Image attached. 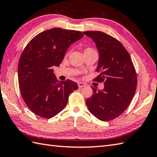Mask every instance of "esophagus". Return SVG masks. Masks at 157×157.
<instances>
[{
	"label": "esophagus",
	"instance_id": "34e87169",
	"mask_svg": "<svg viewBox=\"0 0 157 157\" xmlns=\"http://www.w3.org/2000/svg\"><path fill=\"white\" fill-rule=\"evenodd\" d=\"M86 86V83H83V82H79L78 83V87H84Z\"/></svg>",
	"mask_w": 157,
	"mask_h": 157
}]
</instances>
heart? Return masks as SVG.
Returning a JSON list of instances; mask_svg holds the SVG:
<instances>
[{
  "label": "heart",
  "mask_w": 157,
  "mask_h": 157,
  "mask_svg": "<svg viewBox=\"0 0 157 157\" xmlns=\"http://www.w3.org/2000/svg\"><path fill=\"white\" fill-rule=\"evenodd\" d=\"M87 50H92V49H91V48H86V49H85V51H87ZM84 51V52H85Z\"/></svg>",
  "instance_id": "b5f03b06"
}]
</instances>
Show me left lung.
I'll use <instances>...</instances> for the list:
<instances>
[{"label": "left lung", "mask_w": 157, "mask_h": 157, "mask_svg": "<svg viewBox=\"0 0 157 157\" xmlns=\"http://www.w3.org/2000/svg\"><path fill=\"white\" fill-rule=\"evenodd\" d=\"M83 33L93 40L99 53V75L94 81L104 82L103 90L93 87L86 105L96 118L109 121L122 114L132 100L137 86L135 68L128 52L117 39L101 31Z\"/></svg>", "instance_id": "8db88e82"}]
</instances>
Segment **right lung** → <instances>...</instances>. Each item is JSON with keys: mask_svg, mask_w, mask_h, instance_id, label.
<instances>
[{"mask_svg": "<svg viewBox=\"0 0 157 157\" xmlns=\"http://www.w3.org/2000/svg\"><path fill=\"white\" fill-rule=\"evenodd\" d=\"M83 37L81 32L53 28L33 38L18 65L21 96L30 110L40 117L52 118L66 106L77 83L58 81L53 67L59 66L68 47Z\"/></svg>", "mask_w": 157, "mask_h": 157, "instance_id": "add662e5", "label": "right lung"}]
</instances>
